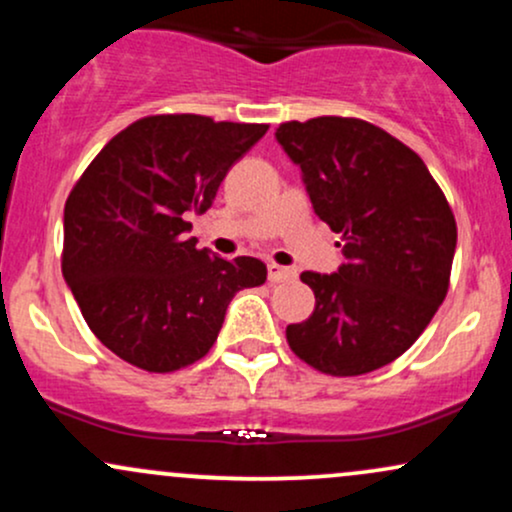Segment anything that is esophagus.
Instances as JSON below:
<instances>
[{
    "label": "esophagus",
    "mask_w": 512,
    "mask_h": 512,
    "mask_svg": "<svg viewBox=\"0 0 512 512\" xmlns=\"http://www.w3.org/2000/svg\"><path fill=\"white\" fill-rule=\"evenodd\" d=\"M267 274H269V281H272V284H279V281L296 279V269L281 267V264H276V262H269L267 264Z\"/></svg>",
    "instance_id": "esophagus-1"
}]
</instances>
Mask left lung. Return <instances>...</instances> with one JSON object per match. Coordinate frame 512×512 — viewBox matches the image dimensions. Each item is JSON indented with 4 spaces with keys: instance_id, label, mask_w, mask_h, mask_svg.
Instances as JSON below:
<instances>
[{
    "instance_id": "left-lung-1",
    "label": "left lung",
    "mask_w": 512,
    "mask_h": 512,
    "mask_svg": "<svg viewBox=\"0 0 512 512\" xmlns=\"http://www.w3.org/2000/svg\"><path fill=\"white\" fill-rule=\"evenodd\" d=\"M276 142L334 233L344 264L303 272L315 310L286 327L291 351L327 375H363L402 356L450 284L457 226L426 163L385 129L356 117L284 122Z\"/></svg>"
}]
</instances>
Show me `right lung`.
<instances>
[{"label": "right lung", "mask_w": 512, "mask_h": 512, "mask_svg": "<svg viewBox=\"0 0 512 512\" xmlns=\"http://www.w3.org/2000/svg\"><path fill=\"white\" fill-rule=\"evenodd\" d=\"M269 125L151 115L103 146L64 204L62 274L91 332L149 373L207 356L240 289L267 279L255 257L223 260L190 238L233 163Z\"/></svg>", "instance_id": "add662e5"}]
</instances>
